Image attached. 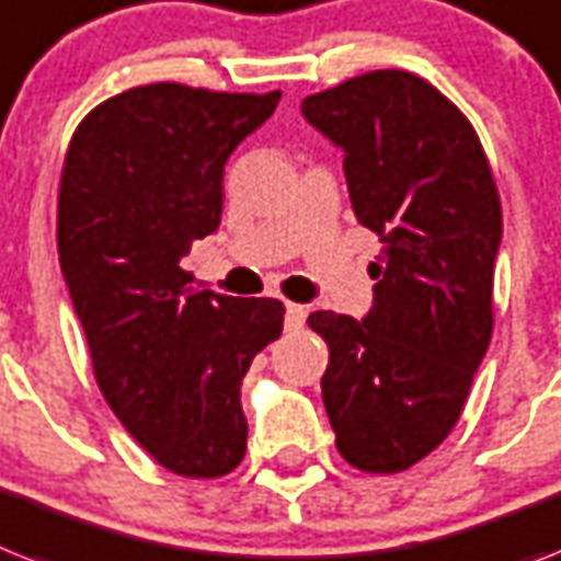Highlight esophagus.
Returning <instances> with one entry per match:
<instances>
[{
	"instance_id": "1",
	"label": "esophagus",
	"mask_w": 561,
	"mask_h": 561,
	"mask_svg": "<svg viewBox=\"0 0 561 561\" xmlns=\"http://www.w3.org/2000/svg\"><path fill=\"white\" fill-rule=\"evenodd\" d=\"M286 314H284V323L286 330H298L300 323H304V318H307V309L298 307V304H286Z\"/></svg>"
}]
</instances>
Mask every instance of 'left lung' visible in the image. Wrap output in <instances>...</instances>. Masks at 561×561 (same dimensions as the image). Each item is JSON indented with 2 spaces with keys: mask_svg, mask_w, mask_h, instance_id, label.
<instances>
[{
  "mask_svg": "<svg viewBox=\"0 0 561 561\" xmlns=\"http://www.w3.org/2000/svg\"><path fill=\"white\" fill-rule=\"evenodd\" d=\"M300 114L344 151L355 217L381 240L369 312L309 314L330 346L323 407L350 465L401 473L450 436L488 353L496 183L473 125L415 73H364Z\"/></svg>",
  "mask_w": 561,
  "mask_h": 561,
  "instance_id": "left-lung-1",
  "label": "left lung"
}]
</instances>
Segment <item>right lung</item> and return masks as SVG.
<instances>
[{"label":"right lung","instance_id":"add662e5","mask_svg":"<svg viewBox=\"0 0 561 561\" xmlns=\"http://www.w3.org/2000/svg\"><path fill=\"white\" fill-rule=\"evenodd\" d=\"M277 103L140 85L96 105L65 154L59 266L96 383L142 450L188 479L243 461V375L284 330L280 300L197 291L180 266L220 226L226 160Z\"/></svg>","mask_w":561,"mask_h":561}]
</instances>
